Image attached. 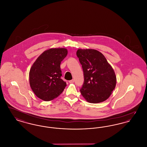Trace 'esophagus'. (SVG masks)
I'll use <instances>...</instances> for the list:
<instances>
[{
	"instance_id": "obj_1",
	"label": "esophagus",
	"mask_w": 147,
	"mask_h": 147,
	"mask_svg": "<svg viewBox=\"0 0 147 147\" xmlns=\"http://www.w3.org/2000/svg\"><path fill=\"white\" fill-rule=\"evenodd\" d=\"M74 82V79H72V80H70L69 81V83H73Z\"/></svg>"
}]
</instances>
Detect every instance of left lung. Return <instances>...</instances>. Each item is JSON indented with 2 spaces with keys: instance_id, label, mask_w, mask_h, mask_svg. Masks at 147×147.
<instances>
[{
  "instance_id": "8db88e82",
  "label": "left lung",
  "mask_w": 147,
  "mask_h": 147,
  "mask_svg": "<svg viewBox=\"0 0 147 147\" xmlns=\"http://www.w3.org/2000/svg\"><path fill=\"white\" fill-rule=\"evenodd\" d=\"M77 56L84 72L81 94L90 103L106 100L116 85V77L111 65L105 56L96 49H78Z\"/></svg>"
}]
</instances>
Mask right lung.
<instances>
[{
    "mask_svg": "<svg viewBox=\"0 0 147 147\" xmlns=\"http://www.w3.org/2000/svg\"><path fill=\"white\" fill-rule=\"evenodd\" d=\"M67 54L64 48L50 49L35 61L29 72V82L37 97L49 101L63 92L67 84L61 79L60 64Z\"/></svg>",
    "mask_w": 147,
    "mask_h": 147,
    "instance_id": "right-lung-1",
    "label": "right lung"
}]
</instances>
